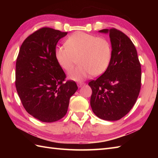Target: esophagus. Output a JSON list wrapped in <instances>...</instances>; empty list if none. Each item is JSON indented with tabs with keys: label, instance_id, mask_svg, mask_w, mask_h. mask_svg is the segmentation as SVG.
Returning a JSON list of instances; mask_svg holds the SVG:
<instances>
[{
	"label": "esophagus",
	"instance_id": "34e87169",
	"mask_svg": "<svg viewBox=\"0 0 158 158\" xmlns=\"http://www.w3.org/2000/svg\"><path fill=\"white\" fill-rule=\"evenodd\" d=\"M83 84H84V83L83 82H79V83H77V85H78L79 88H80V87H81Z\"/></svg>",
	"mask_w": 158,
	"mask_h": 158
}]
</instances>
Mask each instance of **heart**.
<instances>
[{
    "mask_svg": "<svg viewBox=\"0 0 158 158\" xmlns=\"http://www.w3.org/2000/svg\"><path fill=\"white\" fill-rule=\"evenodd\" d=\"M64 45L57 47L54 55L59 66L67 73L71 71L77 60L79 65L69 74L70 79L81 81L91 74L99 76L108 68L112 49L106 39L76 32L66 40Z\"/></svg>",
    "mask_w": 158,
    "mask_h": 158,
    "instance_id": "heart-1",
    "label": "heart"
}]
</instances>
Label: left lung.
Instances as JSON below:
<instances>
[{
  "mask_svg": "<svg viewBox=\"0 0 158 158\" xmlns=\"http://www.w3.org/2000/svg\"><path fill=\"white\" fill-rule=\"evenodd\" d=\"M99 32L109 33L112 55L106 71L88 83L92 90L90 105L99 118L116 121L129 113L138 98L141 65L135 45L123 32L114 28Z\"/></svg>",
  "mask_w": 158,
  "mask_h": 158,
  "instance_id": "1",
  "label": "left lung"
}]
</instances>
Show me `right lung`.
I'll return each mask as SVG.
<instances>
[{"instance_id": "1", "label": "right lung", "mask_w": 158, "mask_h": 158, "mask_svg": "<svg viewBox=\"0 0 158 158\" xmlns=\"http://www.w3.org/2000/svg\"><path fill=\"white\" fill-rule=\"evenodd\" d=\"M68 32L43 27L20 47L15 65V87L23 106L43 122H54L67 113L69 100L78 89L57 62L54 52Z\"/></svg>"}]
</instances>
